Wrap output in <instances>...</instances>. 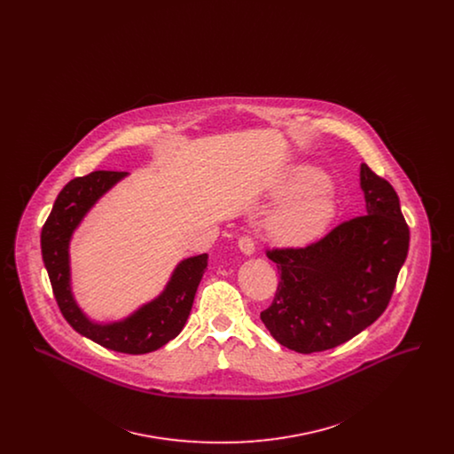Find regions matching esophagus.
<instances>
[{"label": "esophagus", "instance_id": "obj_1", "mask_svg": "<svg viewBox=\"0 0 454 454\" xmlns=\"http://www.w3.org/2000/svg\"><path fill=\"white\" fill-rule=\"evenodd\" d=\"M238 247H239V250H241L245 255H252V254L255 252V241L252 239V237H248V235H245V237H241L238 239Z\"/></svg>", "mask_w": 454, "mask_h": 454}]
</instances>
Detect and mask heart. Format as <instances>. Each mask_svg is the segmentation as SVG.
I'll list each match as a JSON object with an SVG mask.
<instances>
[{
	"label": "heart",
	"instance_id": "b5f03b06",
	"mask_svg": "<svg viewBox=\"0 0 454 454\" xmlns=\"http://www.w3.org/2000/svg\"><path fill=\"white\" fill-rule=\"evenodd\" d=\"M317 189L267 219V233L281 245L300 247L320 237L335 216V195L317 168H300L279 189V195L293 197Z\"/></svg>",
	"mask_w": 454,
	"mask_h": 454
}]
</instances>
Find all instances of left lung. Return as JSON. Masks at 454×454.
Instances as JSON below:
<instances>
[{"instance_id": "left-lung-1", "label": "left lung", "mask_w": 454, "mask_h": 454, "mask_svg": "<svg viewBox=\"0 0 454 454\" xmlns=\"http://www.w3.org/2000/svg\"><path fill=\"white\" fill-rule=\"evenodd\" d=\"M361 189L366 215L340 223L308 247L267 250L281 281L260 318L281 346L301 354L333 348L387 309L411 231L395 189L366 163Z\"/></svg>"}]
</instances>
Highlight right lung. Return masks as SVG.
Listing matches in <instances>:
<instances>
[{"mask_svg": "<svg viewBox=\"0 0 454 454\" xmlns=\"http://www.w3.org/2000/svg\"><path fill=\"white\" fill-rule=\"evenodd\" d=\"M126 175L128 172L98 170L67 182L43 223L41 248L54 298L66 322L106 348L136 356L168 344L182 332L207 267V254L182 260L165 291L128 318L114 324L91 322L71 293L69 241L93 204Z\"/></svg>", "mask_w": 454, "mask_h": 454, "instance_id": "obj_1", "label": "right lung"}]
</instances>
